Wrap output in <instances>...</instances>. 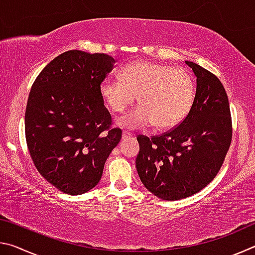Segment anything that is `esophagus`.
I'll use <instances>...</instances> for the list:
<instances>
[{
	"label": "esophagus",
	"instance_id": "34e87169",
	"mask_svg": "<svg viewBox=\"0 0 255 255\" xmlns=\"http://www.w3.org/2000/svg\"><path fill=\"white\" fill-rule=\"evenodd\" d=\"M131 136H132V133L129 132V131H124L123 132V138H124V139H126V138H129V137H131Z\"/></svg>",
	"mask_w": 255,
	"mask_h": 255
}]
</instances>
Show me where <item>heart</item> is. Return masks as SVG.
I'll return each instance as SVG.
<instances>
[{
	"mask_svg": "<svg viewBox=\"0 0 255 255\" xmlns=\"http://www.w3.org/2000/svg\"><path fill=\"white\" fill-rule=\"evenodd\" d=\"M120 79L108 76L101 82L100 93L107 106L122 114L138 97L140 106L118 120L130 129L153 124L155 128H171L182 122L195 98V80L180 66L149 60H136L123 68Z\"/></svg>",
	"mask_w": 255,
	"mask_h": 255,
	"instance_id": "1",
	"label": "heart"
}]
</instances>
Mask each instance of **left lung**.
<instances>
[{
  "mask_svg": "<svg viewBox=\"0 0 255 255\" xmlns=\"http://www.w3.org/2000/svg\"><path fill=\"white\" fill-rule=\"evenodd\" d=\"M197 76L191 109L178 126L148 138L138 135L136 169L140 181L163 200L199 192L221 170L232 143L230 102L217 76L185 62Z\"/></svg>",
  "mask_w": 255,
  "mask_h": 255,
  "instance_id": "1",
  "label": "left lung"
}]
</instances>
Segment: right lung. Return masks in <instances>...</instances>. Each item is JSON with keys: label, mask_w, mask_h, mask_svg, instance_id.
Segmentation results:
<instances>
[{"label": "right lung", "mask_w": 255, "mask_h": 255, "mask_svg": "<svg viewBox=\"0 0 255 255\" xmlns=\"http://www.w3.org/2000/svg\"><path fill=\"white\" fill-rule=\"evenodd\" d=\"M115 63L107 54L68 50L31 86L24 117L30 156L44 179L67 195L96 187L122 139L100 93Z\"/></svg>", "instance_id": "1"}]
</instances>
